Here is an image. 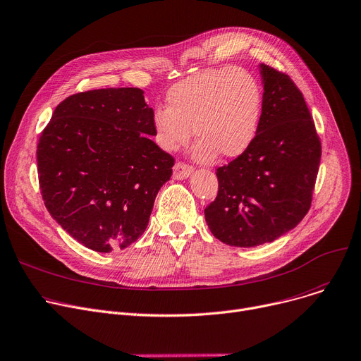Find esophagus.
I'll use <instances>...</instances> for the list:
<instances>
[{
  "instance_id": "obj_1",
  "label": "esophagus",
  "mask_w": 361,
  "mask_h": 361,
  "mask_svg": "<svg viewBox=\"0 0 361 361\" xmlns=\"http://www.w3.org/2000/svg\"><path fill=\"white\" fill-rule=\"evenodd\" d=\"M190 173H192V167H189L183 163H176L173 167V179L176 180H183L189 178Z\"/></svg>"
}]
</instances>
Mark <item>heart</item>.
<instances>
[{
    "mask_svg": "<svg viewBox=\"0 0 361 361\" xmlns=\"http://www.w3.org/2000/svg\"><path fill=\"white\" fill-rule=\"evenodd\" d=\"M167 108L154 111V138L164 152H176L190 134L198 140L192 156L208 163L217 154L242 156L258 133L262 93L249 71L221 68L204 71L176 82L166 96Z\"/></svg>",
    "mask_w": 361,
    "mask_h": 361,
    "instance_id": "b5f03b06",
    "label": "heart"
}]
</instances>
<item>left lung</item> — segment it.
<instances>
[{
  "mask_svg": "<svg viewBox=\"0 0 361 361\" xmlns=\"http://www.w3.org/2000/svg\"><path fill=\"white\" fill-rule=\"evenodd\" d=\"M262 112L247 150L217 169L219 194L205 209L226 245L274 242L307 214L321 163V141L303 94L288 75L259 63Z\"/></svg>",
  "mask_w": 361,
  "mask_h": 361,
  "instance_id": "1",
  "label": "left lung"
}]
</instances>
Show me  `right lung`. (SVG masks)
<instances>
[{"mask_svg":"<svg viewBox=\"0 0 361 361\" xmlns=\"http://www.w3.org/2000/svg\"><path fill=\"white\" fill-rule=\"evenodd\" d=\"M153 109L134 87L99 89L61 102L37 144L42 198L86 247L109 253L147 227L175 160L150 138Z\"/></svg>","mask_w":361,"mask_h":361,"instance_id":"right-lung-1","label":"right lung"}]
</instances>
